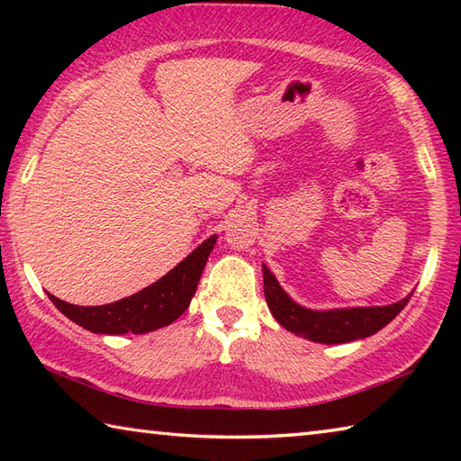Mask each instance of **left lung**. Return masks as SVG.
<instances>
[{
  "mask_svg": "<svg viewBox=\"0 0 461 461\" xmlns=\"http://www.w3.org/2000/svg\"><path fill=\"white\" fill-rule=\"evenodd\" d=\"M264 272V296H267L270 313L276 321L294 335L317 343H348L368 338L388 325L407 305L411 294L402 301L386 307H352L313 311L305 309L288 296L276 276L262 267Z\"/></svg>",
  "mask_w": 461,
  "mask_h": 461,
  "instance_id": "left-lung-1",
  "label": "left lung"
}]
</instances>
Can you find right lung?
<instances>
[{"label": "right lung", "mask_w": 461, "mask_h": 461, "mask_svg": "<svg viewBox=\"0 0 461 461\" xmlns=\"http://www.w3.org/2000/svg\"><path fill=\"white\" fill-rule=\"evenodd\" d=\"M215 241L217 236L207 238L183 262H178L168 275L136 294L112 303V305L77 307L52 294L50 299L62 315H67L71 321L91 333L140 335L160 330V327L176 321L189 307Z\"/></svg>", "instance_id": "obj_1"}]
</instances>
